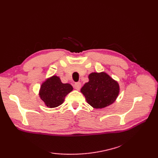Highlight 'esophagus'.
I'll return each instance as SVG.
<instances>
[{"mask_svg": "<svg viewBox=\"0 0 158 158\" xmlns=\"http://www.w3.org/2000/svg\"><path fill=\"white\" fill-rule=\"evenodd\" d=\"M81 86H82V85H81L80 82H76L74 84V88L77 90H79L81 88Z\"/></svg>", "mask_w": 158, "mask_h": 158, "instance_id": "obj_1", "label": "esophagus"}]
</instances>
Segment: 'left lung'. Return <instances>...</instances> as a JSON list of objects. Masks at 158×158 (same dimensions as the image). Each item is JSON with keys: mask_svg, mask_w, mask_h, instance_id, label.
<instances>
[{"mask_svg": "<svg viewBox=\"0 0 158 158\" xmlns=\"http://www.w3.org/2000/svg\"><path fill=\"white\" fill-rule=\"evenodd\" d=\"M89 82L81 88L86 102L95 109L110 106L118 97L119 85L107 73H92L88 76Z\"/></svg>", "mask_w": 158, "mask_h": 158, "instance_id": "left-lung-1", "label": "left lung"}]
</instances>
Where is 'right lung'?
Wrapping results in <instances>:
<instances>
[{
	"label": "right lung",
	"mask_w": 158,
	"mask_h": 158,
	"mask_svg": "<svg viewBox=\"0 0 158 158\" xmlns=\"http://www.w3.org/2000/svg\"><path fill=\"white\" fill-rule=\"evenodd\" d=\"M73 89L70 84L62 83L59 77L52 76L41 84L39 95L47 107L55 108L64 102L66 95Z\"/></svg>",
	"instance_id": "add662e5"
}]
</instances>
